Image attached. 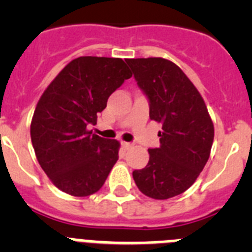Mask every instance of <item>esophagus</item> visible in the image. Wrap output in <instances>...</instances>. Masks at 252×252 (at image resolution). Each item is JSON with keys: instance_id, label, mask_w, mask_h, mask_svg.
<instances>
[{"instance_id": "1", "label": "esophagus", "mask_w": 252, "mask_h": 252, "mask_svg": "<svg viewBox=\"0 0 252 252\" xmlns=\"http://www.w3.org/2000/svg\"><path fill=\"white\" fill-rule=\"evenodd\" d=\"M121 145H122V148H124V149H130L131 146H132V144H131V142L122 141V142H121Z\"/></svg>"}]
</instances>
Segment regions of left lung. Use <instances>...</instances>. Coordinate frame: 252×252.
Here are the masks:
<instances>
[{
  "mask_svg": "<svg viewBox=\"0 0 252 252\" xmlns=\"http://www.w3.org/2000/svg\"><path fill=\"white\" fill-rule=\"evenodd\" d=\"M148 95L150 119L161 124L160 146L149 149L148 165L133 170L137 188L154 199L186 192L208 161L215 127L201 93L177 64L162 58L127 59Z\"/></svg>",
  "mask_w": 252,
  "mask_h": 252,
  "instance_id": "left-lung-1",
  "label": "left lung"
}]
</instances>
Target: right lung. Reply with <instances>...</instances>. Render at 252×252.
<instances>
[{"mask_svg":"<svg viewBox=\"0 0 252 252\" xmlns=\"http://www.w3.org/2000/svg\"><path fill=\"white\" fill-rule=\"evenodd\" d=\"M130 69L120 58L79 57L54 78L35 108L30 135L51 183L74 197L98 192L119 160L120 142L88 130Z\"/></svg>","mask_w":252,"mask_h":252,"instance_id":"1","label":"right lung"}]
</instances>
